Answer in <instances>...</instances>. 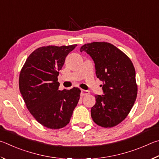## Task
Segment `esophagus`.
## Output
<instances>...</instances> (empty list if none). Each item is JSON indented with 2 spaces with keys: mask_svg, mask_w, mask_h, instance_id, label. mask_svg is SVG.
I'll return each mask as SVG.
<instances>
[{
  "mask_svg": "<svg viewBox=\"0 0 159 159\" xmlns=\"http://www.w3.org/2000/svg\"><path fill=\"white\" fill-rule=\"evenodd\" d=\"M89 93V91H86L84 89H82L81 90V96H86V95H88V94Z\"/></svg>",
  "mask_w": 159,
  "mask_h": 159,
  "instance_id": "1",
  "label": "esophagus"
}]
</instances>
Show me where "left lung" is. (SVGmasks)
<instances>
[{
    "mask_svg": "<svg viewBox=\"0 0 159 159\" xmlns=\"http://www.w3.org/2000/svg\"><path fill=\"white\" fill-rule=\"evenodd\" d=\"M95 63L96 75L103 82V95H96L91 115L100 126L111 128L124 120L134 105L138 93L135 70L132 61L109 43L93 42L81 47Z\"/></svg>",
    "mask_w": 159,
    "mask_h": 159,
    "instance_id": "obj_1",
    "label": "left lung"
}]
</instances>
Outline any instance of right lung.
I'll return each mask as SVG.
<instances>
[{"label":"right lung","instance_id":"add662e5","mask_svg":"<svg viewBox=\"0 0 159 159\" xmlns=\"http://www.w3.org/2000/svg\"><path fill=\"white\" fill-rule=\"evenodd\" d=\"M76 47L38 48L27 58L20 72L19 91L26 107L39 123L49 129L66 126L80 100V89L60 91L58 82L66 57Z\"/></svg>","mask_w":159,"mask_h":159}]
</instances>
